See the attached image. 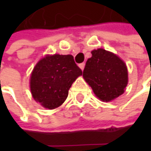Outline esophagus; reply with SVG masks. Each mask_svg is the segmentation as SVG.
I'll list each match as a JSON object with an SVG mask.
<instances>
[{
	"instance_id": "esophagus-1",
	"label": "esophagus",
	"mask_w": 151,
	"mask_h": 151,
	"mask_svg": "<svg viewBox=\"0 0 151 151\" xmlns=\"http://www.w3.org/2000/svg\"><path fill=\"white\" fill-rule=\"evenodd\" d=\"M79 67H80V68H81V69L83 70L85 68V63H81V64H80V65H79Z\"/></svg>"
}]
</instances>
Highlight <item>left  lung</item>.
Wrapping results in <instances>:
<instances>
[{
	"label": "left lung",
	"mask_w": 151,
	"mask_h": 151,
	"mask_svg": "<svg viewBox=\"0 0 151 151\" xmlns=\"http://www.w3.org/2000/svg\"><path fill=\"white\" fill-rule=\"evenodd\" d=\"M83 77L100 100L110 101L122 95L128 84V70L124 62L103 49L91 51Z\"/></svg>",
	"instance_id": "1"
}]
</instances>
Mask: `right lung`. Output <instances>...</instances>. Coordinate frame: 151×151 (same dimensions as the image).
Returning a JSON list of instances; mask_svg holds the SVG:
<instances>
[{
	"label": "right lung",
	"instance_id": "add662e5",
	"mask_svg": "<svg viewBox=\"0 0 151 151\" xmlns=\"http://www.w3.org/2000/svg\"><path fill=\"white\" fill-rule=\"evenodd\" d=\"M82 70L72 55H48L39 60L31 75L30 88L33 98L43 107H60L68 96L69 89Z\"/></svg>",
	"mask_w": 151,
	"mask_h": 151
}]
</instances>
